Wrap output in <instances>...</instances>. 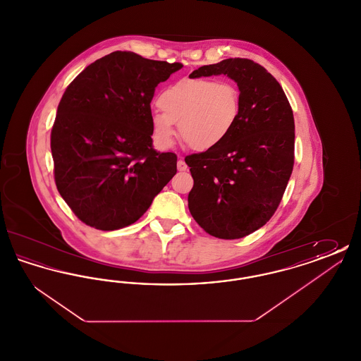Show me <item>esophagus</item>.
<instances>
[{
	"label": "esophagus",
	"mask_w": 361,
	"mask_h": 361,
	"mask_svg": "<svg viewBox=\"0 0 361 361\" xmlns=\"http://www.w3.org/2000/svg\"><path fill=\"white\" fill-rule=\"evenodd\" d=\"M177 169H178L180 172H184V171H187V169H188V165L185 164L184 158H180V159L177 161Z\"/></svg>",
	"instance_id": "1"
}]
</instances>
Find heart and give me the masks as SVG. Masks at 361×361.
Wrapping results in <instances>:
<instances>
[{"label": "heart", "instance_id": "heart-1", "mask_svg": "<svg viewBox=\"0 0 361 361\" xmlns=\"http://www.w3.org/2000/svg\"><path fill=\"white\" fill-rule=\"evenodd\" d=\"M152 115L155 142L172 147L180 123V134L195 150L222 146L235 130L240 114L238 87L227 81L208 78H181L158 96Z\"/></svg>", "mask_w": 361, "mask_h": 361}]
</instances>
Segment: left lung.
<instances>
[{
  "mask_svg": "<svg viewBox=\"0 0 361 361\" xmlns=\"http://www.w3.org/2000/svg\"><path fill=\"white\" fill-rule=\"evenodd\" d=\"M224 74L240 90V114L222 146L185 157L193 188L188 207L208 234L243 238L275 214L293 168L295 123L284 90L265 68L230 58L189 77Z\"/></svg>",
  "mask_w": 361,
  "mask_h": 361,
  "instance_id": "left-lung-1",
  "label": "left lung"
}]
</instances>
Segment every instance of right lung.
<instances>
[{
    "mask_svg": "<svg viewBox=\"0 0 361 361\" xmlns=\"http://www.w3.org/2000/svg\"><path fill=\"white\" fill-rule=\"evenodd\" d=\"M181 63L115 51L82 70L58 105L51 131L55 184L87 226L135 224L177 172L153 147L150 103Z\"/></svg>",
    "mask_w": 361,
    "mask_h": 361,
    "instance_id": "obj_1",
    "label": "right lung"
}]
</instances>
